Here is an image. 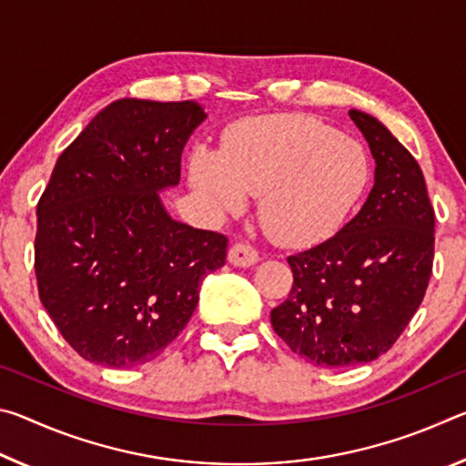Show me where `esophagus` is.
Here are the masks:
<instances>
[{"label":"esophagus","instance_id":"34e87169","mask_svg":"<svg viewBox=\"0 0 466 466\" xmlns=\"http://www.w3.org/2000/svg\"><path fill=\"white\" fill-rule=\"evenodd\" d=\"M228 261L236 267H250L258 261V252L248 242H236L228 252Z\"/></svg>","mask_w":466,"mask_h":466}]
</instances>
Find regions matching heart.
I'll list each match as a JSON object with an SVG mask.
<instances>
[{
  "label": "heart",
  "instance_id": "heart-1",
  "mask_svg": "<svg viewBox=\"0 0 466 466\" xmlns=\"http://www.w3.org/2000/svg\"><path fill=\"white\" fill-rule=\"evenodd\" d=\"M191 183L224 214L257 199L263 232L283 247L325 240L345 222L372 177L366 147L306 116H263L242 123L219 154L191 156Z\"/></svg>",
  "mask_w": 466,
  "mask_h": 466
}]
</instances>
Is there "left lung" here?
I'll use <instances>...</instances> for the list:
<instances>
[{"label": "left lung", "instance_id": "left-lung-1", "mask_svg": "<svg viewBox=\"0 0 466 466\" xmlns=\"http://www.w3.org/2000/svg\"><path fill=\"white\" fill-rule=\"evenodd\" d=\"M376 160L364 208L329 240L288 257L294 286L271 310L288 347L314 366L368 364L390 350L420 309L433 265V208L409 149L350 110Z\"/></svg>", "mask_w": 466, "mask_h": 466}]
</instances>
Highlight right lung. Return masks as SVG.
Returning a JSON list of instances; mask_svg holds the SVG:
<instances>
[{"instance_id":"right-lung-1","label":"right lung","mask_w":466,"mask_h":466,"mask_svg":"<svg viewBox=\"0 0 466 466\" xmlns=\"http://www.w3.org/2000/svg\"><path fill=\"white\" fill-rule=\"evenodd\" d=\"M199 102L121 98L59 156L36 208L38 296L63 339L92 364L136 368L193 317L228 238L172 219L157 191L180 180Z\"/></svg>"}]
</instances>
